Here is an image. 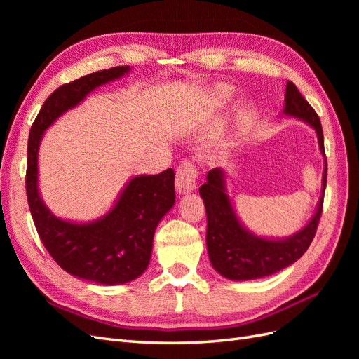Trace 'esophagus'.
I'll return each instance as SVG.
<instances>
[{
	"label": "esophagus",
	"mask_w": 359,
	"mask_h": 359,
	"mask_svg": "<svg viewBox=\"0 0 359 359\" xmlns=\"http://www.w3.org/2000/svg\"><path fill=\"white\" fill-rule=\"evenodd\" d=\"M198 181V169L190 161H182L177 169L175 187L180 194L196 190Z\"/></svg>",
	"instance_id": "esophagus-1"
}]
</instances>
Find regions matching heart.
Wrapping results in <instances>:
<instances>
[{
    "instance_id": "b5f03b06",
    "label": "heart",
    "mask_w": 359,
    "mask_h": 359,
    "mask_svg": "<svg viewBox=\"0 0 359 359\" xmlns=\"http://www.w3.org/2000/svg\"><path fill=\"white\" fill-rule=\"evenodd\" d=\"M217 94H219V99L224 102L227 99V94H229V91H227V88H224V86H220L219 93H217Z\"/></svg>"
}]
</instances>
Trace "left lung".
I'll use <instances>...</instances> for the list:
<instances>
[{
    "label": "left lung",
    "mask_w": 359,
    "mask_h": 359,
    "mask_svg": "<svg viewBox=\"0 0 359 359\" xmlns=\"http://www.w3.org/2000/svg\"><path fill=\"white\" fill-rule=\"evenodd\" d=\"M283 114L302 119L314 128L319 149L325 157L320 119L301 95L297 85L290 81L286 83ZM327 172L328 165L325 158L322 196L311 220L295 235L274 240V238L257 236L245 229L238 220L229 194L226 191L224 170L220 168L210 170L199 193L206 210V248H208L211 265L217 273L229 280H255L276 274L297 262L307 252L316 235L322 215L325 187H327Z\"/></svg>",
    "instance_id": "obj_1"
}]
</instances>
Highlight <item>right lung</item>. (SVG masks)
Wrapping results in <instances>:
<instances>
[{
    "mask_svg": "<svg viewBox=\"0 0 359 359\" xmlns=\"http://www.w3.org/2000/svg\"><path fill=\"white\" fill-rule=\"evenodd\" d=\"M128 66L82 76L53 91L32 123L27 151V198L43 245L69 274L100 285H124L144 274L156 227L175 203V173L137 175L128 181L114 208L90 223H73L53 215L39 193V147L57 118L78 106L97 86L123 78Z\"/></svg>",
    "mask_w": 359,
    "mask_h": 359,
    "instance_id": "add662e5",
    "label": "right lung"
}]
</instances>
